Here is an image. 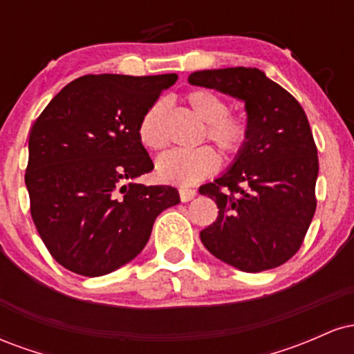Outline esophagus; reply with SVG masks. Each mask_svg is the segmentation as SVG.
Returning a JSON list of instances; mask_svg holds the SVG:
<instances>
[{"label":"esophagus","instance_id":"34e87169","mask_svg":"<svg viewBox=\"0 0 354 354\" xmlns=\"http://www.w3.org/2000/svg\"><path fill=\"white\" fill-rule=\"evenodd\" d=\"M196 196V189H191V188H180V200L183 203H188Z\"/></svg>","mask_w":354,"mask_h":354}]
</instances>
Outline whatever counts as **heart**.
Wrapping results in <instances>:
<instances>
[{
  "label": "heart",
  "mask_w": 354,
  "mask_h": 354,
  "mask_svg": "<svg viewBox=\"0 0 354 354\" xmlns=\"http://www.w3.org/2000/svg\"><path fill=\"white\" fill-rule=\"evenodd\" d=\"M186 101L205 121L203 138H208L226 156H239L246 149L251 138V123L241 113H230L228 101L211 89H193ZM166 103L154 101L146 109L138 124V138L146 149L161 151L166 146L165 133ZM219 166V156L211 146H198L193 149H171L158 158L156 173L161 180L173 185H196Z\"/></svg>",
  "instance_id": "heart-1"
}]
</instances>
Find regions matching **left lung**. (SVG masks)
<instances>
[{"instance_id": "1", "label": "left lung", "mask_w": 354, "mask_h": 354, "mask_svg": "<svg viewBox=\"0 0 354 354\" xmlns=\"http://www.w3.org/2000/svg\"><path fill=\"white\" fill-rule=\"evenodd\" d=\"M188 80L245 101L251 123L245 151L200 188L219 209L200 233L203 245L246 273L281 266L301 248L316 211L318 149L306 113L258 68L196 71Z\"/></svg>"}]
</instances>
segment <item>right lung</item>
I'll return each mask as SVG.
<instances>
[{
    "label": "right lung",
    "instance_id": "add662e5",
    "mask_svg": "<svg viewBox=\"0 0 354 354\" xmlns=\"http://www.w3.org/2000/svg\"><path fill=\"white\" fill-rule=\"evenodd\" d=\"M176 75H86L71 81L35 121L28 143L30 211L61 266L103 276L141 253L173 186L133 183L154 168L138 124Z\"/></svg>",
    "mask_w": 354,
    "mask_h": 354
}]
</instances>
